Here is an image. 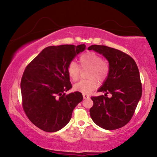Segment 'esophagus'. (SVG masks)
<instances>
[{
	"mask_svg": "<svg viewBox=\"0 0 157 157\" xmlns=\"http://www.w3.org/2000/svg\"><path fill=\"white\" fill-rule=\"evenodd\" d=\"M89 98V95H85V94H83V98L84 99H87V98Z\"/></svg>",
	"mask_w": 157,
	"mask_h": 157,
	"instance_id": "obj_1",
	"label": "esophagus"
}]
</instances>
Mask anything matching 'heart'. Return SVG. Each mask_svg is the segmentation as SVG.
I'll list each match as a JSON object with an SVG mask.
<instances>
[{
  "instance_id": "b5f03b06",
  "label": "heart",
  "mask_w": 157,
  "mask_h": 157,
  "mask_svg": "<svg viewBox=\"0 0 157 157\" xmlns=\"http://www.w3.org/2000/svg\"><path fill=\"white\" fill-rule=\"evenodd\" d=\"M79 64L82 68H89V79H83L74 85L76 91L84 94H89L98 87V79L104 81L109 73V65L99 55L94 52H87L79 57ZM81 69L78 63L71 62L67 66V72L73 81H77L79 78Z\"/></svg>"
}]
</instances>
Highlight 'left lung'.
<instances>
[{"mask_svg": "<svg viewBox=\"0 0 157 157\" xmlns=\"http://www.w3.org/2000/svg\"><path fill=\"white\" fill-rule=\"evenodd\" d=\"M88 50L102 54L109 65L107 78L98 90L105 94L91 97L94 105L90 109V116L103 129L121 128L131 120L141 98L139 68L132 57L119 50L100 45H92ZM108 93L113 95L110 98Z\"/></svg>", "mask_w": 157, "mask_h": 157, "instance_id": "1", "label": "left lung"}]
</instances>
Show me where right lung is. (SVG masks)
I'll list each match as a JSON object with an SVG mask.
<instances>
[{
	"mask_svg": "<svg viewBox=\"0 0 157 157\" xmlns=\"http://www.w3.org/2000/svg\"><path fill=\"white\" fill-rule=\"evenodd\" d=\"M85 48L84 44L46 47L26 66L21 81L23 108L43 131L55 132L66 126L83 100L80 92H65L72 88L67 66Z\"/></svg>",
	"mask_w": 157,
	"mask_h": 157,
	"instance_id": "add662e5",
	"label": "right lung"
}]
</instances>
